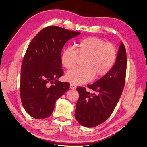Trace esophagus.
Wrapping results in <instances>:
<instances>
[{
    "mask_svg": "<svg viewBox=\"0 0 147 147\" xmlns=\"http://www.w3.org/2000/svg\"><path fill=\"white\" fill-rule=\"evenodd\" d=\"M70 89H71V90H76V87L74 84H70Z\"/></svg>",
    "mask_w": 147,
    "mask_h": 147,
    "instance_id": "obj_1",
    "label": "esophagus"
}]
</instances>
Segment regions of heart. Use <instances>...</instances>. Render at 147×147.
I'll return each mask as SVG.
<instances>
[{
	"label": "heart",
	"instance_id": "b5f03b06",
	"mask_svg": "<svg viewBox=\"0 0 147 147\" xmlns=\"http://www.w3.org/2000/svg\"><path fill=\"white\" fill-rule=\"evenodd\" d=\"M85 57L83 67L69 71L66 78L71 84L81 85L91 81L95 76L99 78L105 76L113 67L116 59V49L111 43L95 36H90L80 40L76 49L71 47L65 49L61 54V60L67 69L75 67L78 56Z\"/></svg>",
	"mask_w": 147,
	"mask_h": 147
}]
</instances>
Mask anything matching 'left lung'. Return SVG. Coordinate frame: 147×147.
Here are the masks:
<instances>
[{
  "label": "left lung",
  "mask_w": 147,
  "mask_h": 147,
  "mask_svg": "<svg viewBox=\"0 0 147 147\" xmlns=\"http://www.w3.org/2000/svg\"><path fill=\"white\" fill-rule=\"evenodd\" d=\"M127 68L125 47L121 42L115 63L103 77L87 87L96 92L90 94L84 87H78L79 98L75 117L86 127H94L106 121L113 112L123 90Z\"/></svg>",
  "instance_id": "obj_1"
}]
</instances>
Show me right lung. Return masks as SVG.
Here are the masks:
<instances>
[{
    "label": "right lung",
    "instance_id": "obj_1",
    "mask_svg": "<svg viewBox=\"0 0 147 147\" xmlns=\"http://www.w3.org/2000/svg\"><path fill=\"white\" fill-rule=\"evenodd\" d=\"M81 33L57 26L39 32L30 43L21 67L20 97L26 112L35 119L52 113L55 102L69 87L57 79L63 74L61 53L67 42Z\"/></svg>",
    "mask_w": 147,
    "mask_h": 147
}]
</instances>
